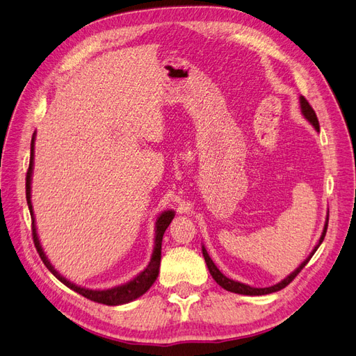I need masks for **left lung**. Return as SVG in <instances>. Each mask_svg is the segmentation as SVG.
<instances>
[{"label": "left lung", "instance_id": "obj_1", "mask_svg": "<svg viewBox=\"0 0 356 356\" xmlns=\"http://www.w3.org/2000/svg\"><path fill=\"white\" fill-rule=\"evenodd\" d=\"M300 106H301V113H303V115L307 118V120H309L312 124H314V127L319 132V122H318L316 113L314 111V108H312L310 104L307 102V99L305 98V96H300ZM327 229H328V215H327V221H325V225H324V230H322L319 242H318V245L314 248V251H312L310 255L306 258V260H305L303 263H301L293 273H291L289 276H286V277L284 279V281H281V282L273 285V286H268V288H254V286H250V285H245V284H242V282L233 281V279H229L227 276H224V275L218 270L217 266L213 264V261L211 260V257H209L208 251L204 250V246H202V252H203V257H204V261H207V266H208V268H209V273L212 275L213 281L217 282L220 286H222L224 289L230 291V293H236V294H243V296H266V294H270V293H276V291H281V289L285 288L288 284L293 282V279H294L301 270H303V267L309 263L312 255H314V254L316 252L319 245L322 243V241H324Z\"/></svg>", "mask_w": 356, "mask_h": 356}]
</instances>
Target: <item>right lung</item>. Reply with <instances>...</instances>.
Listing matches in <instances>:
<instances>
[{"label": "right lung", "instance_id": "add662e5", "mask_svg": "<svg viewBox=\"0 0 356 356\" xmlns=\"http://www.w3.org/2000/svg\"><path fill=\"white\" fill-rule=\"evenodd\" d=\"M34 144H35V134L32 135V139H31V159H29V168L26 172V202H28V208L31 212V220H32V238H34V245L37 248V252L40 254L42 263H44V266L59 279L63 285H67L68 288H71L72 291H75V293H79L86 298L96 301V303L106 305V306H118V305L129 303V301H134L135 298L145 294L147 291L152 288V285L154 284V281L159 276L160 257H161V239H163V234H165V230L168 229V225L170 224L172 220H174L175 212L165 211L160 213V217L156 221V239H154V251L152 255V260H149L148 266L136 277H134L132 281L110 289H89V288L75 285L70 282L68 279L60 276L59 272H56V268L53 267L47 260V257L44 251H42L38 241L34 211H32V203H31V177H32V168H34Z\"/></svg>", "mask_w": 356, "mask_h": 356}]
</instances>
